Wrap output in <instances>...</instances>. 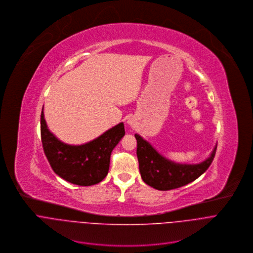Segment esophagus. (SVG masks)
I'll return each mask as SVG.
<instances>
[{"mask_svg":"<svg viewBox=\"0 0 253 253\" xmlns=\"http://www.w3.org/2000/svg\"><path fill=\"white\" fill-rule=\"evenodd\" d=\"M126 124H127V125H129L130 126H134L135 122H134V120H133L132 118H129V119H127V120H126Z\"/></svg>","mask_w":253,"mask_h":253,"instance_id":"1","label":"esophagus"}]
</instances>
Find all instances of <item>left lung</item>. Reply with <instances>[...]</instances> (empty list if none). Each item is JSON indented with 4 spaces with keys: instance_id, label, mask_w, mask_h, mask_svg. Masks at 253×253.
<instances>
[{
    "instance_id": "8db88e82",
    "label": "left lung",
    "mask_w": 253,
    "mask_h": 253,
    "mask_svg": "<svg viewBox=\"0 0 253 253\" xmlns=\"http://www.w3.org/2000/svg\"><path fill=\"white\" fill-rule=\"evenodd\" d=\"M137 141L136 156L142 180L159 190H170L192 182L207 171L211 165L216 151V144L210 157L199 164H178L164 156L143 139L134 134Z\"/></svg>"
}]
</instances>
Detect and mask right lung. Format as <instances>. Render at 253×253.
<instances>
[{
    "instance_id": "right-lung-1",
    "label": "right lung",
    "mask_w": 253,
    "mask_h": 253,
    "mask_svg": "<svg viewBox=\"0 0 253 253\" xmlns=\"http://www.w3.org/2000/svg\"><path fill=\"white\" fill-rule=\"evenodd\" d=\"M125 133L124 123H120L88 142L68 144L47 128L43 108L42 110L41 136L44 155L59 176L77 185L96 184L107 176L112 151Z\"/></svg>"
}]
</instances>
